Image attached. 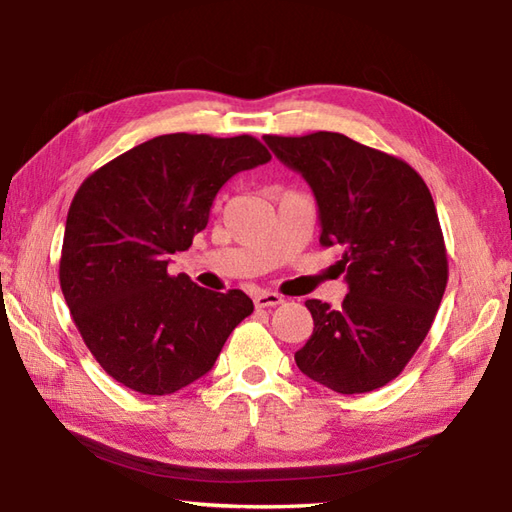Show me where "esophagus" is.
<instances>
[{
    "instance_id": "1",
    "label": "esophagus",
    "mask_w": 512,
    "mask_h": 512,
    "mask_svg": "<svg viewBox=\"0 0 512 512\" xmlns=\"http://www.w3.org/2000/svg\"><path fill=\"white\" fill-rule=\"evenodd\" d=\"M253 301H255L257 308H275V306H279V303H284V297L277 295V292L259 290V292H255Z\"/></svg>"
}]
</instances>
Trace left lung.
Instances as JSON below:
<instances>
[{"mask_svg": "<svg viewBox=\"0 0 512 512\" xmlns=\"http://www.w3.org/2000/svg\"><path fill=\"white\" fill-rule=\"evenodd\" d=\"M310 184L323 246H336L347 295L339 310L308 299L314 330L297 367L339 394L394 380L427 336L449 264L436 204L407 162L334 132L264 136Z\"/></svg>", "mask_w": 512, "mask_h": 512, "instance_id": "1", "label": "left lung"}]
</instances>
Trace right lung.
<instances>
[{"label": "right lung", "instance_id": "add662e5", "mask_svg": "<svg viewBox=\"0 0 512 512\" xmlns=\"http://www.w3.org/2000/svg\"><path fill=\"white\" fill-rule=\"evenodd\" d=\"M268 160L246 134H165L107 162L76 191L59 281L85 345L118 383L147 396L191 385L253 312L242 290H206L167 266L204 231L217 191Z\"/></svg>", "mask_w": 512, "mask_h": 512}]
</instances>
